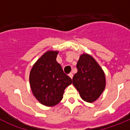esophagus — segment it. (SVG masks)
<instances>
[{
  "label": "esophagus",
  "instance_id": "34e87169",
  "mask_svg": "<svg viewBox=\"0 0 130 130\" xmlns=\"http://www.w3.org/2000/svg\"><path fill=\"white\" fill-rule=\"evenodd\" d=\"M69 76H70V78H72V77H73V73H69Z\"/></svg>",
  "mask_w": 130,
  "mask_h": 130
}]
</instances>
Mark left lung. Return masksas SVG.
Masks as SVG:
<instances>
[{
  "instance_id": "obj_1",
  "label": "left lung",
  "mask_w": 130,
  "mask_h": 130,
  "mask_svg": "<svg viewBox=\"0 0 130 130\" xmlns=\"http://www.w3.org/2000/svg\"><path fill=\"white\" fill-rule=\"evenodd\" d=\"M77 72L73 77V85L84 101L92 103L104 92L105 76L104 71L92 56L83 54L77 64Z\"/></svg>"
}]
</instances>
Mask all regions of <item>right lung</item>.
<instances>
[{"instance_id": "add662e5", "label": "right lung", "mask_w": 130, "mask_h": 130, "mask_svg": "<svg viewBox=\"0 0 130 130\" xmlns=\"http://www.w3.org/2000/svg\"><path fill=\"white\" fill-rule=\"evenodd\" d=\"M58 51L45 53L34 64L29 76L33 95L43 105L54 106L62 99L65 88L72 83L57 62Z\"/></svg>"}]
</instances>
